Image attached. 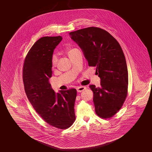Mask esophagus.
I'll return each mask as SVG.
<instances>
[{
  "instance_id": "34e87169",
  "label": "esophagus",
  "mask_w": 152,
  "mask_h": 152,
  "mask_svg": "<svg viewBox=\"0 0 152 152\" xmlns=\"http://www.w3.org/2000/svg\"><path fill=\"white\" fill-rule=\"evenodd\" d=\"M85 89H86L85 86H78L77 88V92H81L83 91Z\"/></svg>"
}]
</instances>
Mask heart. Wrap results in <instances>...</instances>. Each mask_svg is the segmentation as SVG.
Wrapping results in <instances>:
<instances>
[{
	"mask_svg": "<svg viewBox=\"0 0 152 152\" xmlns=\"http://www.w3.org/2000/svg\"><path fill=\"white\" fill-rule=\"evenodd\" d=\"M78 51V49L75 48H69L67 50V53L69 56H70L71 55H72L74 53H75L76 52ZM58 61V57L56 55H53L52 57V59H51V63H52V66L53 67L56 66V65L57 64Z\"/></svg>",
	"mask_w": 152,
	"mask_h": 152,
	"instance_id": "heart-1",
	"label": "heart"
}]
</instances>
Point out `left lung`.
<instances>
[{"instance_id":"1","label":"left lung","mask_w":152,"mask_h":152,"mask_svg":"<svg viewBox=\"0 0 152 152\" xmlns=\"http://www.w3.org/2000/svg\"><path fill=\"white\" fill-rule=\"evenodd\" d=\"M83 51L89 66L96 67L100 88L90 85L97 115L109 118L119 110L127 96L128 72L119 43L106 31L88 27L69 33Z\"/></svg>"}]
</instances>
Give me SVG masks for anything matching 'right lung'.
<instances>
[{
	"label": "right lung",
	"instance_id": "add662e5",
	"mask_svg": "<svg viewBox=\"0 0 152 152\" xmlns=\"http://www.w3.org/2000/svg\"><path fill=\"white\" fill-rule=\"evenodd\" d=\"M62 39L61 36L42 37L33 45L25 58L23 80L27 96L37 113L51 126L66 129L76 119V90L55 92L49 81L52 74V57Z\"/></svg>",
	"mask_w": 152,
	"mask_h": 152
}]
</instances>
